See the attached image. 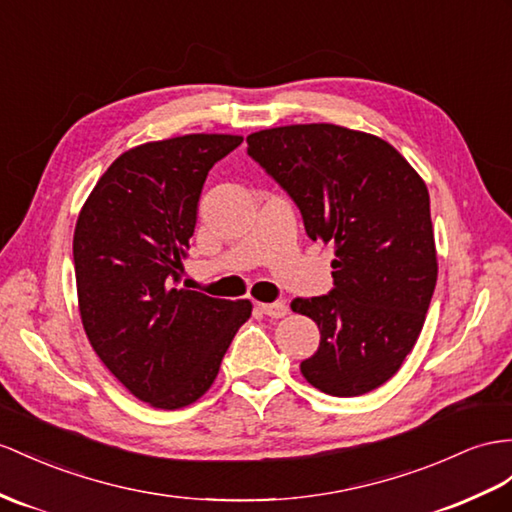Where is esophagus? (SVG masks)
<instances>
[{
	"label": "esophagus",
	"instance_id": "esophagus-1",
	"mask_svg": "<svg viewBox=\"0 0 512 512\" xmlns=\"http://www.w3.org/2000/svg\"><path fill=\"white\" fill-rule=\"evenodd\" d=\"M259 309L270 318H283L287 316V305L285 303H261Z\"/></svg>",
	"mask_w": 512,
	"mask_h": 512
}]
</instances>
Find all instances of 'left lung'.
<instances>
[{"label":"left lung","instance_id":"obj_1","mask_svg":"<svg viewBox=\"0 0 512 512\" xmlns=\"http://www.w3.org/2000/svg\"><path fill=\"white\" fill-rule=\"evenodd\" d=\"M246 142L309 238L335 246L331 294L292 300L320 329L300 372L337 398L381 387L413 350L437 285L424 179L383 138L342 125L272 127Z\"/></svg>","mask_w":512,"mask_h":512}]
</instances>
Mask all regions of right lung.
I'll list each match as a JSON object with an SVG mask.
<instances>
[{
    "mask_svg": "<svg viewBox=\"0 0 512 512\" xmlns=\"http://www.w3.org/2000/svg\"><path fill=\"white\" fill-rule=\"evenodd\" d=\"M242 136L188 134L116 157L77 216L73 261L88 342L155 409L199 400L251 318V300L177 287L209 168Z\"/></svg>",
    "mask_w": 512,
    "mask_h": 512,
    "instance_id": "right-lung-1",
    "label": "right lung"
}]
</instances>
